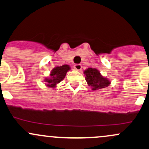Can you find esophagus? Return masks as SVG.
I'll use <instances>...</instances> for the list:
<instances>
[{"mask_svg":"<svg viewBox=\"0 0 149 149\" xmlns=\"http://www.w3.org/2000/svg\"><path fill=\"white\" fill-rule=\"evenodd\" d=\"M73 68H74V69L76 70V71H80L81 69H82V66H81V64H76Z\"/></svg>","mask_w":149,"mask_h":149,"instance_id":"1","label":"esophagus"}]
</instances>
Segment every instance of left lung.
<instances>
[{
    "label": "left lung",
    "instance_id": "8db88e82",
    "mask_svg": "<svg viewBox=\"0 0 149 149\" xmlns=\"http://www.w3.org/2000/svg\"><path fill=\"white\" fill-rule=\"evenodd\" d=\"M86 76L88 86L91 87L93 91L102 89L111 84V81L105 76H103L97 68H88L83 71Z\"/></svg>",
    "mask_w": 149,
    "mask_h": 149
}]
</instances>
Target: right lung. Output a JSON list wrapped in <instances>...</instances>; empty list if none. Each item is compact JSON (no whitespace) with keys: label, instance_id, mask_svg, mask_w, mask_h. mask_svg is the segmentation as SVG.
Here are the masks:
<instances>
[{"label":"right lung","instance_id":"add662e5","mask_svg":"<svg viewBox=\"0 0 149 149\" xmlns=\"http://www.w3.org/2000/svg\"><path fill=\"white\" fill-rule=\"evenodd\" d=\"M70 70H71V66L67 64L54 68L50 72L49 76L45 77L44 79V81L46 83V86L52 88H56V85L64 79L67 72Z\"/></svg>","mask_w":149,"mask_h":149}]
</instances>
